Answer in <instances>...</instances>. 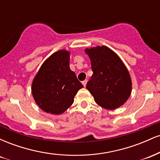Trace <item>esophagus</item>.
<instances>
[{"label": "esophagus", "instance_id": "esophagus-1", "mask_svg": "<svg viewBox=\"0 0 160 160\" xmlns=\"http://www.w3.org/2000/svg\"><path fill=\"white\" fill-rule=\"evenodd\" d=\"M82 85L84 86V87H86V83H87V80H83V81L82 82Z\"/></svg>", "mask_w": 160, "mask_h": 160}]
</instances>
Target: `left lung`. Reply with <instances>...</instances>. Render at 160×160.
Returning <instances> with one entry per match:
<instances>
[{"label":"left lung","instance_id":"8db88e82","mask_svg":"<svg viewBox=\"0 0 160 160\" xmlns=\"http://www.w3.org/2000/svg\"><path fill=\"white\" fill-rule=\"evenodd\" d=\"M93 74L86 88L101 107L114 110L126 103L132 92V80L117 53L105 46L86 49Z\"/></svg>","mask_w":160,"mask_h":160}]
</instances>
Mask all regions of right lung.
I'll return each mask as SVG.
<instances>
[{
  "instance_id": "obj_1",
  "label": "right lung",
  "mask_w": 160,
  "mask_h": 160,
  "mask_svg": "<svg viewBox=\"0 0 160 160\" xmlns=\"http://www.w3.org/2000/svg\"><path fill=\"white\" fill-rule=\"evenodd\" d=\"M70 52L61 49L42 64L33 80L32 92L36 104L51 114H61L74 103L83 87L69 67Z\"/></svg>"
}]
</instances>
